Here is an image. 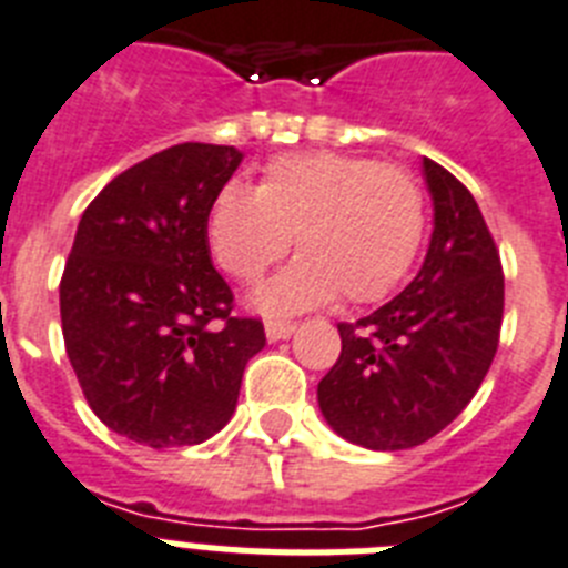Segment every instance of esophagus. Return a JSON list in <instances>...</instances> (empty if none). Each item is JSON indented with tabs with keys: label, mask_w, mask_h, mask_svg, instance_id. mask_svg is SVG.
<instances>
[{
	"label": "esophagus",
	"mask_w": 568,
	"mask_h": 568,
	"mask_svg": "<svg viewBox=\"0 0 568 568\" xmlns=\"http://www.w3.org/2000/svg\"><path fill=\"white\" fill-rule=\"evenodd\" d=\"M294 323H288V321H268L265 323V337H268L271 343H276V341H285V337H292L294 335Z\"/></svg>",
	"instance_id": "34e87169"
}]
</instances>
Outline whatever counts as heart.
<instances>
[{
    "label": "heart",
    "mask_w": 568,
    "mask_h": 568,
    "mask_svg": "<svg viewBox=\"0 0 568 568\" xmlns=\"http://www.w3.org/2000/svg\"><path fill=\"white\" fill-rule=\"evenodd\" d=\"M303 254L251 294L262 314H294L335 297L375 303L404 283L424 236L413 173L346 152H294L271 161L260 187L225 184L207 211L219 268L256 283L294 245Z\"/></svg>",
    "instance_id": "b5f03b06"
}]
</instances>
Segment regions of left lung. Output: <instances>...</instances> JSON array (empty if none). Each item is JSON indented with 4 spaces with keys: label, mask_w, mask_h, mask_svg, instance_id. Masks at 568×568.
<instances>
[{
    "label": "left lung",
    "mask_w": 568,
    "mask_h": 568,
    "mask_svg": "<svg viewBox=\"0 0 568 568\" xmlns=\"http://www.w3.org/2000/svg\"><path fill=\"white\" fill-rule=\"evenodd\" d=\"M433 199L430 247L416 280L357 323L317 384L328 427L366 450H407L445 430L497 355L505 283L483 211L459 179L422 161Z\"/></svg>",
    "instance_id": "obj_1"
}]
</instances>
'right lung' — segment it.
Listing matches in <instances>:
<instances>
[{
	"instance_id": "add662e5",
	"label": "right lung",
	"mask_w": 568,
	"mask_h": 568,
	"mask_svg": "<svg viewBox=\"0 0 568 568\" xmlns=\"http://www.w3.org/2000/svg\"><path fill=\"white\" fill-rule=\"evenodd\" d=\"M242 159L216 144L155 152L109 181L74 233L60 280L65 352L94 416L138 445H199L222 430L265 346L260 321L231 317L207 245L213 195Z\"/></svg>"
}]
</instances>
